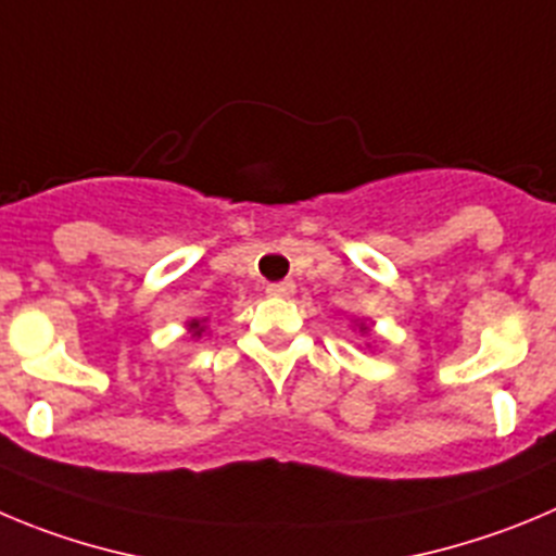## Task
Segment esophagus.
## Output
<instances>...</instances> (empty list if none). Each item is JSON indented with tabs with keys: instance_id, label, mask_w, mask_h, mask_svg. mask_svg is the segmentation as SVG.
Instances as JSON below:
<instances>
[{
	"instance_id": "34e87169",
	"label": "esophagus",
	"mask_w": 556,
	"mask_h": 556,
	"mask_svg": "<svg viewBox=\"0 0 556 556\" xmlns=\"http://www.w3.org/2000/svg\"><path fill=\"white\" fill-rule=\"evenodd\" d=\"M267 294H269V298H289V294H294V283H292V281L269 283Z\"/></svg>"
}]
</instances>
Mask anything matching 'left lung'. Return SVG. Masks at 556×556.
<instances>
[{"mask_svg": "<svg viewBox=\"0 0 556 556\" xmlns=\"http://www.w3.org/2000/svg\"><path fill=\"white\" fill-rule=\"evenodd\" d=\"M353 325H355V328H358L361 336H369L371 323H366V319H353Z\"/></svg>", "mask_w": 556, "mask_h": 556, "instance_id": "8db88e82", "label": "left lung"}]
</instances>
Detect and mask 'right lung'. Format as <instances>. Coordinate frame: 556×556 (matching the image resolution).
Returning a JSON list of instances; mask_svg holds the SVG:
<instances>
[{"instance_id":"obj_1","label":"right lung","mask_w":556,"mask_h":556,"mask_svg":"<svg viewBox=\"0 0 556 556\" xmlns=\"http://www.w3.org/2000/svg\"><path fill=\"white\" fill-rule=\"evenodd\" d=\"M206 330H208V317L190 319V323H187V333H190V339H201Z\"/></svg>"}]
</instances>
